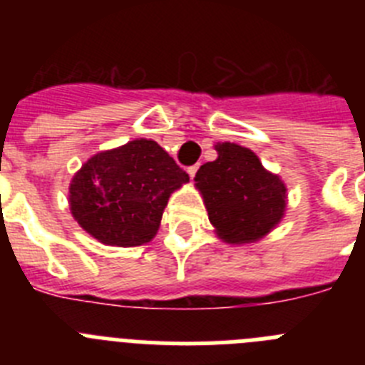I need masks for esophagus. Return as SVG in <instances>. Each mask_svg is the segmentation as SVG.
Returning a JSON list of instances; mask_svg holds the SVG:
<instances>
[{"label": "esophagus", "instance_id": "obj_1", "mask_svg": "<svg viewBox=\"0 0 365 365\" xmlns=\"http://www.w3.org/2000/svg\"><path fill=\"white\" fill-rule=\"evenodd\" d=\"M197 170H199L197 164H193V166H190V168H188V175L193 179V177H195V173H197Z\"/></svg>", "mask_w": 365, "mask_h": 365}]
</instances>
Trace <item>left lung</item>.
I'll list each match as a JSON object with an SVG mask.
<instances>
[{
  "label": "left lung",
  "instance_id": "1",
  "mask_svg": "<svg viewBox=\"0 0 365 365\" xmlns=\"http://www.w3.org/2000/svg\"><path fill=\"white\" fill-rule=\"evenodd\" d=\"M217 159L199 168L208 219L227 243H250L272 230L285 210V185L261 166L256 153L243 146H215Z\"/></svg>",
  "mask_w": 365,
  "mask_h": 365
}]
</instances>
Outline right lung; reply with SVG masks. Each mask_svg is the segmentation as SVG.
Masks as SVG:
<instances>
[{
  "mask_svg": "<svg viewBox=\"0 0 365 365\" xmlns=\"http://www.w3.org/2000/svg\"><path fill=\"white\" fill-rule=\"evenodd\" d=\"M188 180L155 140H131L83 164L71 182V212L100 243L138 247L153 240L170 193Z\"/></svg>",
  "mask_w": 365,
  "mask_h": 365,
  "instance_id": "1",
  "label": "right lung"
}]
</instances>
